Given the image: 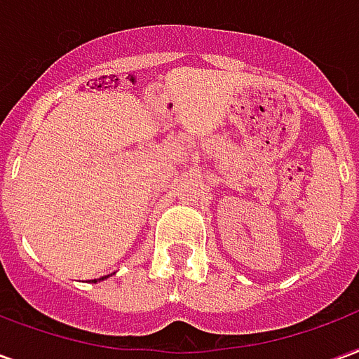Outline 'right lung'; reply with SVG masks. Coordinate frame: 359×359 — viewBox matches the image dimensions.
I'll return each mask as SVG.
<instances>
[{
    "label": "right lung",
    "instance_id": "obj_1",
    "mask_svg": "<svg viewBox=\"0 0 359 359\" xmlns=\"http://www.w3.org/2000/svg\"><path fill=\"white\" fill-rule=\"evenodd\" d=\"M107 277H109V275H107ZM107 277H102V278H94V280H92V283H97V280H103V278H107Z\"/></svg>",
    "mask_w": 359,
    "mask_h": 359
}]
</instances>
